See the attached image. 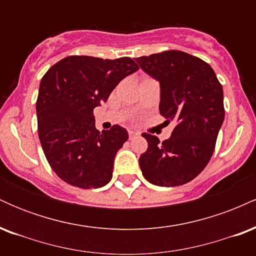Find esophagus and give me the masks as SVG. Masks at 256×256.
<instances>
[{
  "instance_id": "esophagus-1",
  "label": "esophagus",
  "mask_w": 256,
  "mask_h": 256,
  "mask_svg": "<svg viewBox=\"0 0 256 256\" xmlns=\"http://www.w3.org/2000/svg\"><path fill=\"white\" fill-rule=\"evenodd\" d=\"M137 134H138V132H137V131L128 130V137H130V140H131V138H134V136H137Z\"/></svg>"
}]
</instances>
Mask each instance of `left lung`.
<instances>
[{"label":"left lung","instance_id":"left-lung-1","mask_svg":"<svg viewBox=\"0 0 256 256\" xmlns=\"http://www.w3.org/2000/svg\"><path fill=\"white\" fill-rule=\"evenodd\" d=\"M140 68L160 83V114L176 122L171 137L160 143L142 134L148 149L140 158L143 176L158 186L192 180L210 162L224 122V94L213 68L180 50L137 58Z\"/></svg>","mask_w":256,"mask_h":256}]
</instances>
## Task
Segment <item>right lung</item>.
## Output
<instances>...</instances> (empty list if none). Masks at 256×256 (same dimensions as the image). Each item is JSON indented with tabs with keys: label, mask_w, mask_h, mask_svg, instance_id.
<instances>
[{
	"label": "right lung",
	"mask_w": 256,
	"mask_h": 256,
	"mask_svg": "<svg viewBox=\"0 0 256 256\" xmlns=\"http://www.w3.org/2000/svg\"><path fill=\"white\" fill-rule=\"evenodd\" d=\"M138 68L130 58L72 55L43 76L36 102L38 136L52 171L67 184L96 189L110 183L114 158L128 134L119 125L96 130L94 108Z\"/></svg>",
	"instance_id": "obj_1"
}]
</instances>
